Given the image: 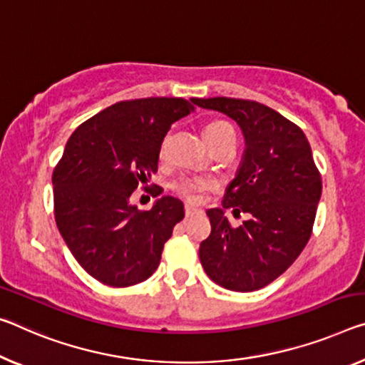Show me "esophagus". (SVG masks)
Here are the masks:
<instances>
[{
    "label": "esophagus",
    "instance_id": "34e87169",
    "mask_svg": "<svg viewBox=\"0 0 365 365\" xmlns=\"http://www.w3.org/2000/svg\"><path fill=\"white\" fill-rule=\"evenodd\" d=\"M200 214H203V211L198 210V207H193L190 205L185 206V216L187 217H195V216H200Z\"/></svg>",
    "mask_w": 365,
    "mask_h": 365
}]
</instances>
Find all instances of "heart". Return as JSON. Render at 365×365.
<instances>
[{"label": "heart", "mask_w": 365, "mask_h": 365, "mask_svg": "<svg viewBox=\"0 0 365 365\" xmlns=\"http://www.w3.org/2000/svg\"><path fill=\"white\" fill-rule=\"evenodd\" d=\"M230 133H234V128L227 123V121H222V120L211 121V123H207L203 130L205 140L207 144L219 140V138H222L225 135H230ZM162 153H164V144H162L160 148V154ZM214 187H216V182H214L211 177H201V175H182L178 177L177 180L172 182L173 192L180 195L182 198H185L187 201H192V203L200 201L203 198V195L211 192V190H214Z\"/></svg>", "instance_id": "obj_1"}]
</instances>
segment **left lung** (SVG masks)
<instances>
[{
  "mask_svg": "<svg viewBox=\"0 0 365 365\" xmlns=\"http://www.w3.org/2000/svg\"><path fill=\"white\" fill-rule=\"evenodd\" d=\"M193 103L227 115L245 140L222 207L206 211L211 234L200 245L201 264L229 291H257L284 273L307 245L322 196L320 172L304 131L276 110L230 97ZM227 207L251 219L230 228L223 216Z\"/></svg>",
  "mask_w": 365,
  "mask_h": 365,
  "instance_id": "1",
  "label": "left lung"
}]
</instances>
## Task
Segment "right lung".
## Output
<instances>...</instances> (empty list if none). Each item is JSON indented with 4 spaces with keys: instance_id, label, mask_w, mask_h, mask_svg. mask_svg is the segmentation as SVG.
<instances>
[{
    "instance_id": "right-lung-1",
    "label": "right lung",
    "mask_w": 365,
    "mask_h": 365,
    "mask_svg": "<svg viewBox=\"0 0 365 365\" xmlns=\"http://www.w3.org/2000/svg\"><path fill=\"white\" fill-rule=\"evenodd\" d=\"M193 101L148 97L118 102L79 125L53 170L55 221L78 263L97 281L126 287L158 269L183 203L162 196L149 211L130 196L158 172L160 144ZM153 195H160L154 190Z\"/></svg>"
}]
</instances>
